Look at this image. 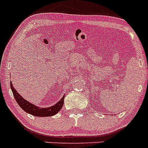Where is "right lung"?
I'll use <instances>...</instances> for the list:
<instances>
[{
    "instance_id": "1",
    "label": "right lung",
    "mask_w": 148,
    "mask_h": 148,
    "mask_svg": "<svg viewBox=\"0 0 148 148\" xmlns=\"http://www.w3.org/2000/svg\"><path fill=\"white\" fill-rule=\"evenodd\" d=\"M10 87L12 89V93H13L14 98L17 103H18L21 108L24 110L26 112L30 114L34 115L36 116H53V115L56 114L61 108H62L63 104H64V98H63L58 102V103L56 104L53 106L50 107L48 108H40L38 107H36V105L30 103L29 102L27 101L25 99H24L19 94H18L17 90L14 88L13 86H12V82H10Z\"/></svg>"
}]
</instances>
